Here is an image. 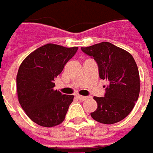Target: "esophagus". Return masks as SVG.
<instances>
[{"label":"esophagus","mask_w":153,"mask_h":153,"mask_svg":"<svg viewBox=\"0 0 153 153\" xmlns=\"http://www.w3.org/2000/svg\"><path fill=\"white\" fill-rule=\"evenodd\" d=\"M77 98L79 99V100H87L88 99V97L87 96H82V95H77Z\"/></svg>","instance_id":"obj_1"}]
</instances>
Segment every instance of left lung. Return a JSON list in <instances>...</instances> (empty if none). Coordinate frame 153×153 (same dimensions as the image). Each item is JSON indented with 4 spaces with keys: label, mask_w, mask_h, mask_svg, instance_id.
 <instances>
[{
    "label": "left lung",
    "mask_w": 153,
    "mask_h": 153,
    "mask_svg": "<svg viewBox=\"0 0 153 153\" xmlns=\"http://www.w3.org/2000/svg\"><path fill=\"white\" fill-rule=\"evenodd\" d=\"M81 50L95 60L100 78L108 81L104 97H94L98 107L90 113L91 117L103 124L119 122L132 111L140 93V76L133 57L108 42Z\"/></svg>",
    "instance_id": "1"
}]
</instances>
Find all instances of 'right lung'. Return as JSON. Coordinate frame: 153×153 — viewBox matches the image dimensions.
<instances>
[{
    "mask_svg": "<svg viewBox=\"0 0 153 153\" xmlns=\"http://www.w3.org/2000/svg\"><path fill=\"white\" fill-rule=\"evenodd\" d=\"M78 47L48 43L23 60L16 75L20 105L33 122L45 127L62 123L74 95L54 90V79L76 53Z\"/></svg>",
    "mask_w": 153,
    "mask_h": 153,
    "instance_id": "right-lung-1",
    "label": "right lung"
}]
</instances>
